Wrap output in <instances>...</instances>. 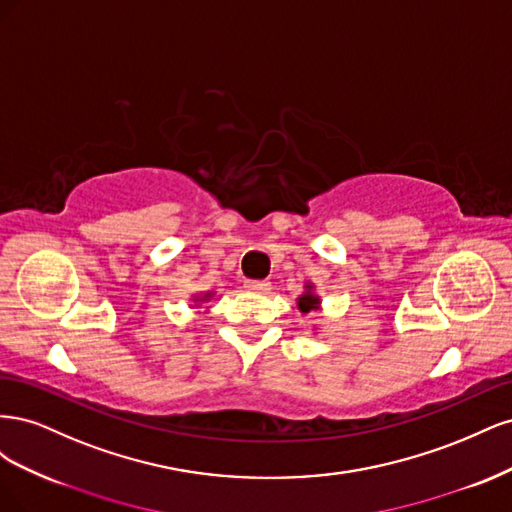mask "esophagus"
Instances as JSON below:
<instances>
[{
	"instance_id": "esophagus-1",
	"label": "esophagus",
	"mask_w": 512,
	"mask_h": 512,
	"mask_svg": "<svg viewBox=\"0 0 512 512\" xmlns=\"http://www.w3.org/2000/svg\"><path fill=\"white\" fill-rule=\"evenodd\" d=\"M243 286H245V290H250V292H267L271 284L267 280H247Z\"/></svg>"
}]
</instances>
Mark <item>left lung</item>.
I'll list each match as a JSON object with an SVG mask.
<instances>
[{
	"label": "left lung",
	"instance_id": "1",
	"mask_svg": "<svg viewBox=\"0 0 512 512\" xmlns=\"http://www.w3.org/2000/svg\"><path fill=\"white\" fill-rule=\"evenodd\" d=\"M305 288H307V292L299 297V309H301L303 314H309V312H312V309H318L320 299L312 292V286H305Z\"/></svg>",
	"mask_w": 512,
	"mask_h": 512
}]
</instances>
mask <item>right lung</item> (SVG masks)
Instances as JSON below:
<instances>
[{
    "mask_svg": "<svg viewBox=\"0 0 512 512\" xmlns=\"http://www.w3.org/2000/svg\"><path fill=\"white\" fill-rule=\"evenodd\" d=\"M209 299H211V292H207V294H205V297H203V299H196V301H209Z\"/></svg>",
    "mask_w": 512,
    "mask_h": 512,
    "instance_id": "add662e5",
    "label": "right lung"
}]
</instances>
